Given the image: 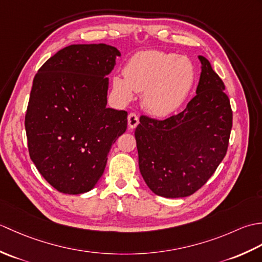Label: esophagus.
<instances>
[{
  "instance_id": "1",
  "label": "esophagus",
  "mask_w": 262,
  "mask_h": 262,
  "mask_svg": "<svg viewBox=\"0 0 262 262\" xmlns=\"http://www.w3.org/2000/svg\"><path fill=\"white\" fill-rule=\"evenodd\" d=\"M138 122H140V119H138L136 114L132 113L128 115V128H129V129H134V128L138 125Z\"/></svg>"
}]
</instances>
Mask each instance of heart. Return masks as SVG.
I'll use <instances>...</instances> for the list:
<instances>
[{
	"label": "heart",
	"mask_w": 262,
	"mask_h": 262,
	"mask_svg": "<svg viewBox=\"0 0 262 262\" xmlns=\"http://www.w3.org/2000/svg\"><path fill=\"white\" fill-rule=\"evenodd\" d=\"M194 77L196 71L190 58L148 49L133 55L125 66L124 76H114L113 89L125 103L134 99V91L143 92V109L154 117H166L185 102Z\"/></svg>",
	"instance_id": "heart-1"
}]
</instances>
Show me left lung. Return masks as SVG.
<instances>
[{
	"instance_id": "8db88e82",
	"label": "left lung",
	"mask_w": 262,
	"mask_h": 262,
	"mask_svg": "<svg viewBox=\"0 0 262 262\" xmlns=\"http://www.w3.org/2000/svg\"><path fill=\"white\" fill-rule=\"evenodd\" d=\"M202 63L194 96L180 114L164 120L142 116L135 129L138 165L144 181L161 197H188L202 188L223 161L232 129L225 85Z\"/></svg>"
}]
</instances>
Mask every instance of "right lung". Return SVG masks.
Returning <instances> with one entry per match:
<instances>
[{"label":"right lung","mask_w":262,"mask_h":262,"mask_svg":"<svg viewBox=\"0 0 262 262\" xmlns=\"http://www.w3.org/2000/svg\"><path fill=\"white\" fill-rule=\"evenodd\" d=\"M105 43L60 49L33 79L26 114L30 159L56 190L94 188L113 144L127 128V111L107 108L109 77L120 56Z\"/></svg>","instance_id":"1"}]
</instances>
